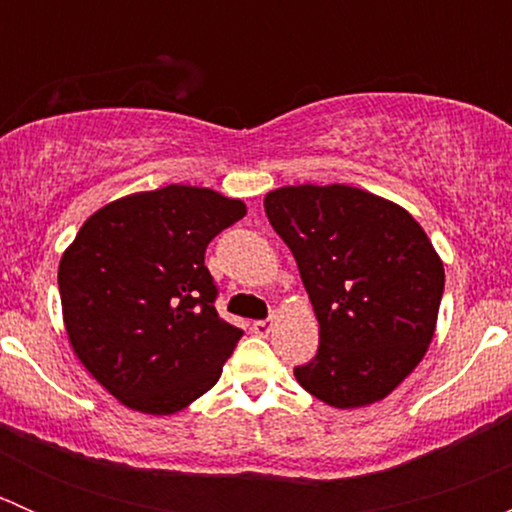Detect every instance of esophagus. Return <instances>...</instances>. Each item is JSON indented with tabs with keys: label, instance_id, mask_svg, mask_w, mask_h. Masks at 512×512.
Listing matches in <instances>:
<instances>
[{
	"label": "esophagus",
	"instance_id": "1",
	"mask_svg": "<svg viewBox=\"0 0 512 512\" xmlns=\"http://www.w3.org/2000/svg\"><path fill=\"white\" fill-rule=\"evenodd\" d=\"M252 332L260 334V337H267L272 332V319H260V322H252Z\"/></svg>",
	"mask_w": 512,
	"mask_h": 512
}]
</instances>
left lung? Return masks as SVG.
<instances>
[{
    "mask_svg": "<svg viewBox=\"0 0 512 512\" xmlns=\"http://www.w3.org/2000/svg\"><path fill=\"white\" fill-rule=\"evenodd\" d=\"M265 213L297 260L319 322L299 386L334 409L389 396L436 332L443 262L423 227L391 200L349 185H287Z\"/></svg>",
    "mask_w": 512,
    "mask_h": 512,
    "instance_id": "8db88e82",
    "label": "left lung"
}]
</instances>
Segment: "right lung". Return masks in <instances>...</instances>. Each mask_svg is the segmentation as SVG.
Instances as JSON below:
<instances>
[{
  "label": "right lung",
  "mask_w": 512,
  "mask_h": 512,
  "mask_svg": "<svg viewBox=\"0 0 512 512\" xmlns=\"http://www.w3.org/2000/svg\"><path fill=\"white\" fill-rule=\"evenodd\" d=\"M242 200L165 185L103 205L59 262L69 342L123 406L168 416L223 374L242 337L215 309L210 240L245 218Z\"/></svg>",
  "instance_id": "right-lung-1"
}]
</instances>
